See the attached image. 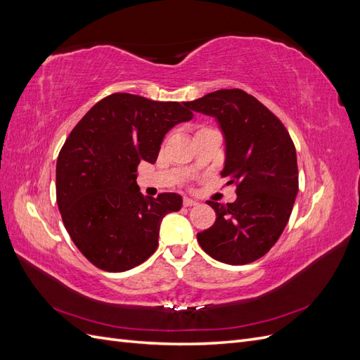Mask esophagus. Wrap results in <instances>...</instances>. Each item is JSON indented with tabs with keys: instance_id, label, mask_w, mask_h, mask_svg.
<instances>
[{
	"instance_id": "esophagus-1",
	"label": "esophagus",
	"mask_w": 360,
	"mask_h": 360,
	"mask_svg": "<svg viewBox=\"0 0 360 360\" xmlns=\"http://www.w3.org/2000/svg\"><path fill=\"white\" fill-rule=\"evenodd\" d=\"M198 202L195 201V200H192V198H188V197H184L183 198V205L184 207H192V205H197Z\"/></svg>"
}]
</instances>
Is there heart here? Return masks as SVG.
Masks as SVG:
<instances>
[{"label": "heart", "mask_w": 360, "mask_h": 360, "mask_svg": "<svg viewBox=\"0 0 360 360\" xmlns=\"http://www.w3.org/2000/svg\"><path fill=\"white\" fill-rule=\"evenodd\" d=\"M204 129H207V127H202V129H201V130H204Z\"/></svg>", "instance_id": "obj_1"}]
</instances>
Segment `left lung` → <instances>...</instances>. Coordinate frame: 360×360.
Segmentation results:
<instances>
[{
	"instance_id": "1",
	"label": "left lung",
	"mask_w": 360,
	"mask_h": 360,
	"mask_svg": "<svg viewBox=\"0 0 360 360\" xmlns=\"http://www.w3.org/2000/svg\"><path fill=\"white\" fill-rule=\"evenodd\" d=\"M184 105L217 120L226 146L221 176L237 188L234 202L207 201L216 222L197 234L198 243L221 263H252L278 242L290 219L299 191L292 139L274 112L240 89L217 90Z\"/></svg>"
}]
</instances>
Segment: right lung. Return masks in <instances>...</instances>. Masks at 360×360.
<instances>
[{"label":"right lung","mask_w":360,"mask_h":360,"mask_svg":"<svg viewBox=\"0 0 360 360\" xmlns=\"http://www.w3.org/2000/svg\"><path fill=\"white\" fill-rule=\"evenodd\" d=\"M192 117L184 103L114 93L73 127L57 159V204L73 243L96 267L124 271L156 250L163 216L183 201L177 193L144 198L136 169L155 163L168 130Z\"/></svg>","instance_id":"right-lung-1"}]
</instances>
